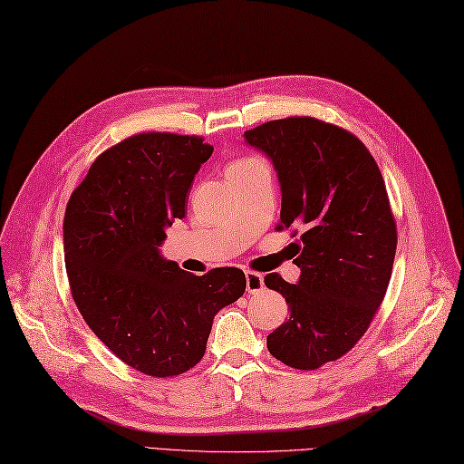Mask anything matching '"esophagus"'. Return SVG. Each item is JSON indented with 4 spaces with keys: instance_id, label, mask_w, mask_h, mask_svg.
<instances>
[{
    "instance_id": "34e87169",
    "label": "esophagus",
    "mask_w": 464,
    "mask_h": 464,
    "mask_svg": "<svg viewBox=\"0 0 464 464\" xmlns=\"http://www.w3.org/2000/svg\"><path fill=\"white\" fill-rule=\"evenodd\" d=\"M245 278H246V292L256 294V292L263 290L265 278H263V275H260V272L246 270V272H245Z\"/></svg>"
}]
</instances>
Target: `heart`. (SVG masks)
Masks as SVG:
<instances>
[{
    "instance_id": "heart-1",
    "label": "heart",
    "mask_w": 464,
    "mask_h": 464,
    "mask_svg": "<svg viewBox=\"0 0 464 464\" xmlns=\"http://www.w3.org/2000/svg\"><path fill=\"white\" fill-rule=\"evenodd\" d=\"M255 162V159H241V160H235L233 164H229V169H227V172H233V170H239V169H243V166H246V164H253Z\"/></svg>"
}]
</instances>
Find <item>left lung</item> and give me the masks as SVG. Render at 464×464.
<instances>
[{
	"label": "left lung",
	"mask_w": 464,
	"mask_h": 464,
	"mask_svg": "<svg viewBox=\"0 0 464 464\" xmlns=\"http://www.w3.org/2000/svg\"><path fill=\"white\" fill-rule=\"evenodd\" d=\"M245 140L275 164L278 229L304 231L298 284L265 276L290 310L266 347L284 364L315 371L356 345L384 300L398 243L384 178L359 139L315 117L276 119L245 130Z\"/></svg>",
	"instance_id": "1"
}]
</instances>
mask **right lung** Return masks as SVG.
<instances>
[{"instance_id": "obj_1", "label": "right lung", "mask_w": 464, "mask_h": 464, "mask_svg": "<svg viewBox=\"0 0 464 464\" xmlns=\"http://www.w3.org/2000/svg\"><path fill=\"white\" fill-rule=\"evenodd\" d=\"M211 152L196 135H133L100 154L66 206L64 263L78 310L105 347L149 376L196 366L213 317L246 288L239 268L196 276L159 251Z\"/></svg>"}]
</instances>
